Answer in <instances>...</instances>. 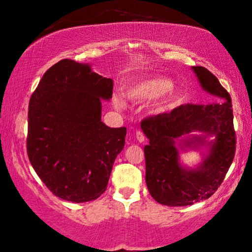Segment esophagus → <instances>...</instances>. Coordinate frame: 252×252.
<instances>
[{"label":"esophagus","mask_w":252,"mask_h":252,"mask_svg":"<svg viewBox=\"0 0 252 252\" xmlns=\"http://www.w3.org/2000/svg\"><path fill=\"white\" fill-rule=\"evenodd\" d=\"M136 138H137L138 142H144V140H146V136H144L142 131L137 130V131H136Z\"/></svg>","instance_id":"34e87169"}]
</instances>
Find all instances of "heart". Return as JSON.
<instances>
[{
    "label": "heart",
    "instance_id": "1",
    "mask_svg": "<svg viewBox=\"0 0 252 252\" xmlns=\"http://www.w3.org/2000/svg\"><path fill=\"white\" fill-rule=\"evenodd\" d=\"M172 86V80L166 77H148L130 82L124 88V94L132 102H150L160 98L158 108L168 110L178 105L181 100V94ZM112 102L117 109L126 106L121 97H115Z\"/></svg>",
    "mask_w": 252,
    "mask_h": 252
}]
</instances>
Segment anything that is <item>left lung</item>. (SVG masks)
Returning a JSON list of instances; mask_svg holds the SVG:
<instances>
[{
	"label": "left lung",
	"instance_id": "obj_1",
	"mask_svg": "<svg viewBox=\"0 0 252 252\" xmlns=\"http://www.w3.org/2000/svg\"><path fill=\"white\" fill-rule=\"evenodd\" d=\"M201 86L216 97L211 104H182L169 114L163 112L142 121L141 128L149 144L144 147L146 182L150 195L167 206H187L209 199L220 186L236 153V131L230 94L207 68L194 66ZM193 131L215 134L209 155L196 170L178 163L175 142ZM205 137L193 136L185 144L195 148Z\"/></svg>",
	"mask_w": 252,
	"mask_h": 252
}]
</instances>
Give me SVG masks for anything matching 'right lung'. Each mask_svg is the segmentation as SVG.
Returning <instances> with one entry per match:
<instances>
[{
  "label": "right lung",
  "instance_id": "right-lung-1",
  "mask_svg": "<svg viewBox=\"0 0 252 252\" xmlns=\"http://www.w3.org/2000/svg\"><path fill=\"white\" fill-rule=\"evenodd\" d=\"M114 83L89 65L60 60L45 72L28 105L27 154L41 181L72 202L96 200L105 192L126 128H109L102 99Z\"/></svg>",
  "mask_w": 252,
  "mask_h": 252
}]
</instances>
